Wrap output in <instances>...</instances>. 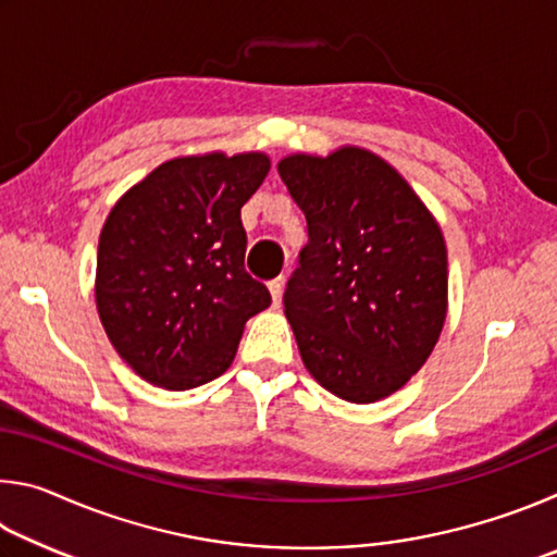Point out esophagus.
<instances>
[{"label": "esophagus", "instance_id": "esophagus-1", "mask_svg": "<svg viewBox=\"0 0 557 557\" xmlns=\"http://www.w3.org/2000/svg\"><path fill=\"white\" fill-rule=\"evenodd\" d=\"M268 289H270L272 305L280 307V301H282V292H285V277H277V280H272L270 285H268Z\"/></svg>", "mask_w": 557, "mask_h": 557}]
</instances>
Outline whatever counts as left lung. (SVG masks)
I'll list each match as a JSON object with an SVG mask.
<instances>
[{"instance_id": "1", "label": "left lung", "mask_w": 557, "mask_h": 557, "mask_svg": "<svg viewBox=\"0 0 557 557\" xmlns=\"http://www.w3.org/2000/svg\"><path fill=\"white\" fill-rule=\"evenodd\" d=\"M309 243L287 282L285 317L309 375L346 403L400 391L447 319V245L403 174L371 149L277 162Z\"/></svg>"}]
</instances>
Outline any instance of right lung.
I'll list each match as a JSON object with an SVG mask.
<instances>
[{"label": "right lung", "instance_id": "obj_1", "mask_svg": "<svg viewBox=\"0 0 557 557\" xmlns=\"http://www.w3.org/2000/svg\"><path fill=\"white\" fill-rule=\"evenodd\" d=\"M270 172L265 152L184 154L129 186L102 223L96 307L139 379L188 391L228 371L245 322L270 307L245 272L243 203Z\"/></svg>", "mask_w": 557, "mask_h": 557}]
</instances>
